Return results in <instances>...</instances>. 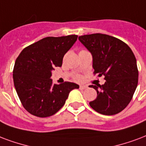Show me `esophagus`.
Here are the masks:
<instances>
[{
    "instance_id": "1",
    "label": "esophagus",
    "mask_w": 146,
    "mask_h": 146,
    "mask_svg": "<svg viewBox=\"0 0 146 146\" xmlns=\"http://www.w3.org/2000/svg\"><path fill=\"white\" fill-rule=\"evenodd\" d=\"M86 88H87L86 86H80V90H85Z\"/></svg>"
}]
</instances>
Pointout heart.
I'll return each instance as SVG.
<instances>
[{
  "label": "heart",
  "mask_w": 146,
  "mask_h": 146,
  "mask_svg": "<svg viewBox=\"0 0 146 146\" xmlns=\"http://www.w3.org/2000/svg\"><path fill=\"white\" fill-rule=\"evenodd\" d=\"M76 80H81L80 76H76Z\"/></svg>",
  "instance_id": "heart-1"
}]
</instances>
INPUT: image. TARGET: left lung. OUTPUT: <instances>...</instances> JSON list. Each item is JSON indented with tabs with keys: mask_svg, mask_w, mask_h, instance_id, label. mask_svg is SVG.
Masks as SVG:
<instances>
[{
	"mask_svg": "<svg viewBox=\"0 0 146 146\" xmlns=\"http://www.w3.org/2000/svg\"><path fill=\"white\" fill-rule=\"evenodd\" d=\"M93 56L94 74L104 76L103 85H91L97 97L90 106L97 113L112 115L124 110L138 85L136 59L127 44L114 36L93 33L79 36Z\"/></svg>",
	"mask_w": 146,
	"mask_h": 146,
	"instance_id": "left-lung-1",
	"label": "left lung"
}]
</instances>
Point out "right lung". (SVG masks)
Returning a JSON list of instances; mask_svg holds the SVG:
<instances>
[{"label": "right lung", "mask_w": 146, "mask_h": 146, "mask_svg": "<svg viewBox=\"0 0 146 146\" xmlns=\"http://www.w3.org/2000/svg\"><path fill=\"white\" fill-rule=\"evenodd\" d=\"M77 35L48 36L27 46L17 58L13 70L14 86L24 109L37 117H48L65 104L69 93L79 85L53 84L51 71L61 66L65 53Z\"/></svg>", "instance_id": "obj_1"}]
</instances>
